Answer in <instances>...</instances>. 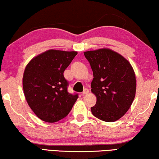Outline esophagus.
<instances>
[{
  "label": "esophagus",
  "mask_w": 159,
  "mask_h": 159,
  "mask_svg": "<svg viewBox=\"0 0 159 159\" xmlns=\"http://www.w3.org/2000/svg\"><path fill=\"white\" fill-rule=\"evenodd\" d=\"M88 93H89V90H88V89H85L84 90L83 93H82V96H84V95H87V94H88Z\"/></svg>",
  "instance_id": "obj_1"
}]
</instances>
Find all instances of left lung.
Here are the masks:
<instances>
[{
  "label": "left lung",
  "instance_id": "8db88e82",
  "mask_svg": "<svg viewBox=\"0 0 159 159\" xmlns=\"http://www.w3.org/2000/svg\"><path fill=\"white\" fill-rule=\"evenodd\" d=\"M93 72L91 92L97 102L91 107L101 120L115 122L129 110L136 92V78L130 63L119 53L102 48L84 52Z\"/></svg>",
  "mask_w": 159,
  "mask_h": 159
}]
</instances>
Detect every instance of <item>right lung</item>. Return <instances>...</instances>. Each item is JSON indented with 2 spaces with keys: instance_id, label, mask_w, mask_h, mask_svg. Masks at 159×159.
Masks as SVG:
<instances>
[{
  "instance_id": "1",
  "label": "right lung",
  "mask_w": 159,
  "mask_h": 159,
  "mask_svg": "<svg viewBox=\"0 0 159 159\" xmlns=\"http://www.w3.org/2000/svg\"><path fill=\"white\" fill-rule=\"evenodd\" d=\"M77 52L49 49L34 57L23 75L26 102L39 118L56 123L67 116L78 95L67 92L64 72Z\"/></svg>"
}]
</instances>
